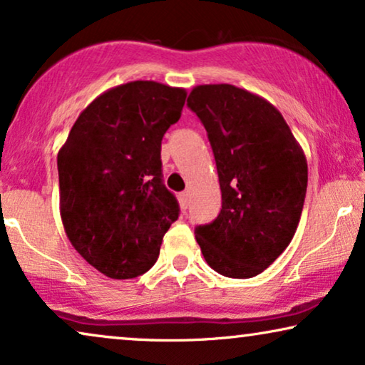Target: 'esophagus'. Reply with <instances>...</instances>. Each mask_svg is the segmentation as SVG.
<instances>
[{"label":"esophagus","instance_id":"esophagus-1","mask_svg":"<svg viewBox=\"0 0 365 365\" xmlns=\"http://www.w3.org/2000/svg\"><path fill=\"white\" fill-rule=\"evenodd\" d=\"M179 204H181L182 211H186L187 206H189V194L187 192L179 194Z\"/></svg>","mask_w":365,"mask_h":365}]
</instances>
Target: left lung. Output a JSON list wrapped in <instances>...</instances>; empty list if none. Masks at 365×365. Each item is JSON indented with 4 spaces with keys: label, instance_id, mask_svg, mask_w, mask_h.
Here are the masks:
<instances>
[{
    "label": "left lung",
    "instance_id": "obj_1",
    "mask_svg": "<svg viewBox=\"0 0 365 365\" xmlns=\"http://www.w3.org/2000/svg\"><path fill=\"white\" fill-rule=\"evenodd\" d=\"M187 106L207 131L222 209L194 229L202 256L226 277L267 269L292 241L307 189V161L282 114L232 84H201Z\"/></svg>",
    "mask_w": 365,
    "mask_h": 365
}]
</instances>
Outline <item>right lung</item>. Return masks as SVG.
I'll list each match as a JSON object with an SVG mask.
<instances>
[{
  "label": "right lung",
  "mask_w": 365,
  "mask_h": 365,
  "mask_svg": "<svg viewBox=\"0 0 365 365\" xmlns=\"http://www.w3.org/2000/svg\"><path fill=\"white\" fill-rule=\"evenodd\" d=\"M186 89L131 81L99 94L58 153L59 211L73 247L111 279L158 261L179 216L163 182L161 141L179 121Z\"/></svg>",
  "instance_id": "1"
}]
</instances>
